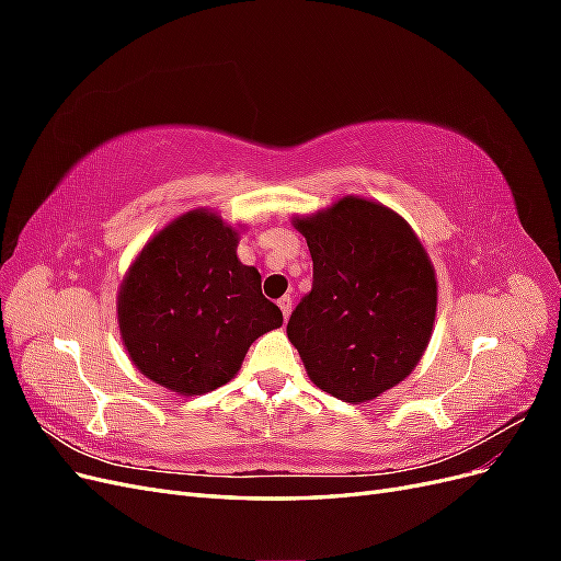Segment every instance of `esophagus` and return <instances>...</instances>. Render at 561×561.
I'll use <instances>...</instances> for the list:
<instances>
[{
    "label": "esophagus",
    "instance_id": "34e87169",
    "mask_svg": "<svg viewBox=\"0 0 561 561\" xmlns=\"http://www.w3.org/2000/svg\"><path fill=\"white\" fill-rule=\"evenodd\" d=\"M278 307H280V311H283V318H285V320L290 318V313H293V297H280V299H278Z\"/></svg>",
    "mask_w": 561,
    "mask_h": 561
}]
</instances>
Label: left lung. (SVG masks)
I'll return each mask as SVG.
<instances>
[{
  "instance_id": "8db88e82",
  "label": "left lung",
  "mask_w": 561,
  "mask_h": 561,
  "mask_svg": "<svg viewBox=\"0 0 561 561\" xmlns=\"http://www.w3.org/2000/svg\"><path fill=\"white\" fill-rule=\"evenodd\" d=\"M313 260V287L287 322L309 379L358 404L412 375L426 351L435 268L412 227L377 201L339 198L295 219Z\"/></svg>"
}]
</instances>
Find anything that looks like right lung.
<instances>
[{"label": "right lung", "instance_id": "add662e5", "mask_svg": "<svg viewBox=\"0 0 561 561\" xmlns=\"http://www.w3.org/2000/svg\"><path fill=\"white\" fill-rule=\"evenodd\" d=\"M239 231L210 210L163 227L118 287V330L147 379L201 396L241 369L254 339L283 325L262 276L236 257Z\"/></svg>", "mask_w": 561, "mask_h": 561}]
</instances>
